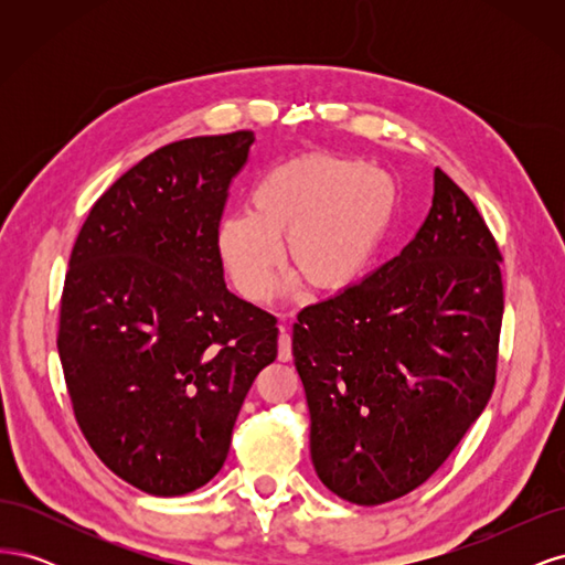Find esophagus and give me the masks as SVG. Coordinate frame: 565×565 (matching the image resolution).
I'll use <instances>...</instances> for the list:
<instances>
[{
	"label": "esophagus",
	"instance_id": "obj_1",
	"mask_svg": "<svg viewBox=\"0 0 565 565\" xmlns=\"http://www.w3.org/2000/svg\"><path fill=\"white\" fill-rule=\"evenodd\" d=\"M278 358L282 363L292 361V334H289V330L285 328V324H280V337H278Z\"/></svg>",
	"mask_w": 565,
	"mask_h": 565
}]
</instances>
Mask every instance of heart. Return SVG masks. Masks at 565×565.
<instances>
[{
	"instance_id": "heart-1",
	"label": "heart",
	"mask_w": 565,
	"mask_h": 565,
	"mask_svg": "<svg viewBox=\"0 0 565 565\" xmlns=\"http://www.w3.org/2000/svg\"><path fill=\"white\" fill-rule=\"evenodd\" d=\"M249 198L252 212L218 221L216 245L235 287L262 301L282 264V237L289 264L313 287L361 282L396 216L398 183L363 160L309 152L268 167Z\"/></svg>"
}]
</instances>
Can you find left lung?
<instances>
[{"mask_svg": "<svg viewBox=\"0 0 565 565\" xmlns=\"http://www.w3.org/2000/svg\"><path fill=\"white\" fill-rule=\"evenodd\" d=\"M500 249L467 193L434 169L415 241L306 306L292 355L324 488L374 507L422 486L481 417L504 313Z\"/></svg>", "mask_w": 565, "mask_h": 565, "instance_id": "8db88e82", "label": "left lung"}]
</instances>
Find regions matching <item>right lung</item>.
<instances>
[{
	"instance_id": "right-lung-1",
	"label": "right lung",
	"mask_w": 565,
	"mask_h": 565,
	"mask_svg": "<svg viewBox=\"0 0 565 565\" xmlns=\"http://www.w3.org/2000/svg\"><path fill=\"white\" fill-rule=\"evenodd\" d=\"M254 131L150 152L77 235L58 355L84 438L158 498L202 488L228 457L247 391L278 355L276 318L224 280L216 228Z\"/></svg>"
}]
</instances>
